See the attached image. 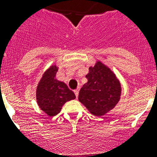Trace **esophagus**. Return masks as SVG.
<instances>
[{"mask_svg":"<svg viewBox=\"0 0 157 157\" xmlns=\"http://www.w3.org/2000/svg\"><path fill=\"white\" fill-rule=\"evenodd\" d=\"M78 91H79V89L78 88L75 89V90H74V93H75V94L76 98H78Z\"/></svg>","mask_w":157,"mask_h":157,"instance_id":"obj_1","label":"esophagus"}]
</instances>
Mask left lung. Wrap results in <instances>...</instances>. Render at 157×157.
I'll list each match as a JSON object with an SVG mask.
<instances>
[{
	"instance_id": "8db88e82",
	"label": "left lung",
	"mask_w": 157,
	"mask_h": 157,
	"mask_svg": "<svg viewBox=\"0 0 157 157\" xmlns=\"http://www.w3.org/2000/svg\"><path fill=\"white\" fill-rule=\"evenodd\" d=\"M86 78L88 82L83 85L78 100L93 115L101 116L112 110L120 98V82L109 67L98 62Z\"/></svg>"
}]
</instances>
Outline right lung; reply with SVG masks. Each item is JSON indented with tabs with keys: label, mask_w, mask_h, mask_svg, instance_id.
Listing matches in <instances>:
<instances>
[{
	"label": "right lung",
	"mask_w": 157,
	"mask_h": 157,
	"mask_svg": "<svg viewBox=\"0 0 157 157\" xmlns=\"http://www.w3.org/2000/svg\"><path fill=\"white\" fill-rule=\"evenodd\" d=\"M57 67L52 66L43 75L37 88V101L40 109L49 116L57 115L67 101L75 95L65 83L55 78Z\"/></svg>",
	"instance_id": "1"
}]
</instances>
